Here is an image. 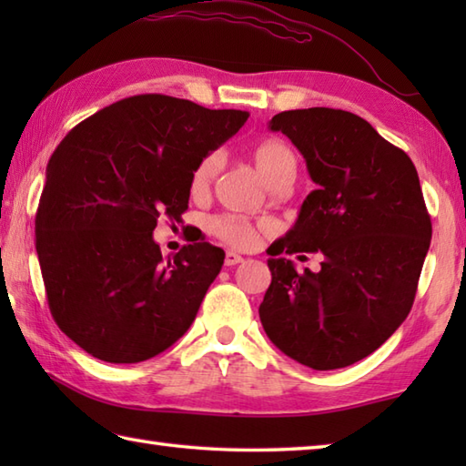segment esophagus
Returning a JSON list of instances; mask_svg holds the SVG:
<instances>
[{
	"instance_id": "obj_1",
	"label": "esophagus",
	"mask_w": 466,
	"mask_h": 466,
	"mask_svg": "<svg viewBox=\"0 0 466 466\" xmlns=\"http://www.w3.org/2000/svg\"><path fill=\"white\" fill-rule=\"evenodd\" d=\"M242 260H244V258H242L240 254L228 250V252H226V258H224V264H226V266H236V264H240Z\"/></svg>"
}]
</instances>
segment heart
<instances>
[{
	"label": "heart",
	"instance_id": "obj_1",
	"mask_svg": "<svg viewBox=\"0 0 466 466\" xmlns=\"http://www.w3.org/2000/svg\"><path fill=\"white\" fill-rule=\"evenodd\" d=\"M252 160L256 164V170L262 176L266 184L274 182L276 177L280 176H294L296 167V157L294 152L289 146L279 140H266L258 144L252 150ZM218 167V157L208 156L198 164L192 176V186L204 187L208 182L212 180V176ZM210 232L220 238L224 244L234 246V248L248 250L258 242V226L254 222L246 220L242 216H232V214H220L214 216L210 220Z\"/></svg>",
	"mask_w": 466,
	"mask_h": 466
}]
</instances>
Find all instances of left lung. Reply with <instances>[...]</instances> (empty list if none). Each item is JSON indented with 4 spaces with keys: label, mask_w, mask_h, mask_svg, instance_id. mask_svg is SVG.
<instances>
[{
    "label": "left lung",
    "mask_w": 466,
    "mask_h": 466,
    "mask_svg": "<svg viewBox=\"0 0 466 466\" xmlns=\"http://www.w3.org/2000/svg\"><path fill=\"white\" fill-rule=\"evenodd\" d=\"M270 130L290 137L319 187L292 230L270 246L260 320L296 362L344 369L389 340L412 309L432 234L417 167L344 110L280 112ZM319 249L320 273H299L279 256Z\"/></svg>",
    "instance_id": "1"
}]
</instances>
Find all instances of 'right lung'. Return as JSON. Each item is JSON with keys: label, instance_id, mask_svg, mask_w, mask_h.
I'll return each instance as SVG.
<instances>
[{"label": "right lung", "instance_id": "1", "mask_svg": "<svg viewBox=\"0 0 466 466\" xmlns=\"http://www.w3.org/2000/svg\"><path fill=\"white\" fill-rule=\"evenodd\" d=\"M248 120L142 94L96 112L49 157L35 250L56 324L104 362L152 359L190 329L224 250L182 246L162 258L160 218L180 220L204 157Z\"/></svg>", "mask_w": 466, "mask_h": 466}]
</instances>
